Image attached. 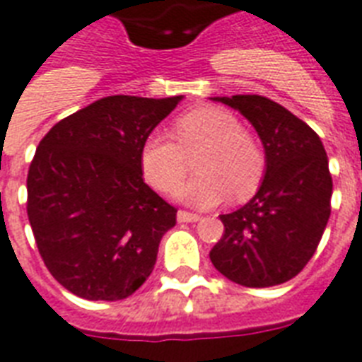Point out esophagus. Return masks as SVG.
Masks as SVG:
<instances>
[{
  "mask_svg": "<svg viewBox=\"0 0 362 362\" xmlns=\"http://www.w3.org/2000/svg\"><path fill=\"white\" fill-rule=\"evenodd\" d=\"M176 218H178V222H197V220H199L201 216H199V214H193V212L178 211Z\"/></svg>",
  "mask_w": 362,
  "mask_h": 362,
  "instance_id": "obj_1",
  "label": "esophagus"
}]
</instances>
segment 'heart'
Masks as SVG:
<instances>
[{"label":"heart","instance_id":"obj_1","mask_svg":"<svg viewBox=\"0 0 362 362\" xmlns=\"http://www.w3.org/2000/svg\"><path fill=\"white\" fill-rule=\"evenodd\" d=\"M169 138L148 136L140 148V169L157 192L173 193L187 175V157H195L199 173L178 199L187 205H220L233 195L245 199L260 186L266 157L255 138L241 123L220 107H197L178 117Z\"/></svg>","mask_w":362,"mask_h":362}]
</instances>
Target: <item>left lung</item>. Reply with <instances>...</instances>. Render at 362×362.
Wrapping results in <instances>:
<instances>
[{"label": "left lung", "mask_w": 362, "mask_h": 362, "mask_svg": "<svg viewBox=\"0 0 362 362\" xmlns=\"http://www.w3.org/2000/svg\"><path fill=\"white\" fill-rule=\"evenodd\" d=\"M255 127L266 153L258 192L222 214L224 235L211 262L224 277L250 288L291 281L315 255L330 216L332 176L321 138L266 96H214Z\"/></svg>", "instance_id": "left-lung-1"}]
</instances>
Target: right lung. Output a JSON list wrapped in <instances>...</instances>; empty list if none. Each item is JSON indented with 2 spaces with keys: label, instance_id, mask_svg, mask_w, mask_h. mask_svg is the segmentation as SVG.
Wrapping results in <instances>:
<instances>
[{
  "label": "right lung",
  "instance_id": "right-lung-1",
  "mask_svg": "<svg viewBox=\"0 0 362 362\" xmlns=\"http://www.w3.org/2000/svg\"><path fill=\"white\" fill-rule=\"evenodd\" d=\"M184 96H104L47 132L28 170V220L60 285L131 296L153 272L176 209L142 178L140 148Z\"/></svg>",
  "mask_w": 362,
  "mask_h": 362
}]
</instances>
